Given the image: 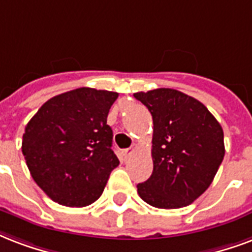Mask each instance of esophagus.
I'll return each mask as SVG.
<instances>
[{"label":"esophagus","instance_id":"34e87169","mask_svg":"<svg viewBox=\"0 0 252 252\" xmlns=\"http://www.w3.org/2000/svg\"><path fill=\"white\" fill-rule=\"evenodd\" d=\"M133 151H134V145H132L130 148H126V149H124V151H123V155H124L126 157H128Z\"/></svg>","mask_w":252,"mask_h":252}]
</instances>
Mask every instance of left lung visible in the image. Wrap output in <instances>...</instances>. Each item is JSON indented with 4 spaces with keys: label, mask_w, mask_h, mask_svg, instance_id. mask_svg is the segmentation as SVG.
<instances>
[{
    "label": "left lung",
    "mask_w": 252,
    "mask_h": 252,
    "mask_svg": "<svg viewBox=\"0 0 252 252\" xmlns=\"http://www.w3.org/2000/svg\"><path fill=\"white\" fill-rule=\"evenodd\" d=\"M133 96L153 119V173L137 185V193L158 209L188 206L216 177L224 157L223 129L201 101L177 90Z\"/></svg>",
    "instance_id": "1"
}]
</instances>
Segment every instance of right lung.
<instances>
[{
	"mask_svg": "<svg viewBox=\"0 0 252 252\" xmlns=\"http://www.w3.org/2000/svg\"><path fill=\"white\" fill-rule=\"evenodd\" d=\"M118 92L82 87L47 100L25 126L22 153L32 180L59 205L99 198L119 158L107 124Z\"/></svg>",
	"mask_w": 252,
	"mask_h": 252,
	"instance_id": "obj_1",
	"label": "right lung"
}]
</instances>
